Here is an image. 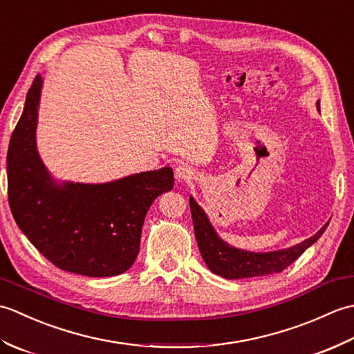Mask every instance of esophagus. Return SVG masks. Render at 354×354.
Listing matches in <instances>:
<instances>
[{
	"label": "esophagus",
	"instance_id": "34e87169",
	"mask_svg": "<svg viewBox=\"0 0 354 354\" xmlns=\"http://www.w3.org/2000/svg\"><path fill=\"white\" fill-rule=\"evenodd\" d=\"M175 176L178 181H190V179L193 178V169L187 164L178 165V167L175 169Z\"/></svg>",
	"mask_w": 354,
	"mask_h": 354
}]
</instances>
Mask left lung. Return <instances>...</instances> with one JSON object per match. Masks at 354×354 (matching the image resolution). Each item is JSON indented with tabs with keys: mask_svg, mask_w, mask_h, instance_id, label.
Returning a JSON list of instances; mask_svg holds the SVG:
<instances>
[{
	"mask_svg": "<svg viewBox=\"0 0 354 354\" xmlns=\"http://www.w3.org/2000/svg\"><path fill=\"white\" fill-rule=\"evenodd\" d=\"M190 209L194 236H196L202 259H204L205 265L212 272L225 278H251L281 272L290 263L295 261L307 248L317 242L328 225L326 223L317 234L306 239L301 243L288 248V250L274 252H248L223 243L217 237L212 225H209L205 213L202 212V208L193 201V198H190Z\"/></svg>",
	"mask_w": 354,
	"mask_h": 354,
	"instance_id": "1",
	"label": "left lung"
}]
</instances>
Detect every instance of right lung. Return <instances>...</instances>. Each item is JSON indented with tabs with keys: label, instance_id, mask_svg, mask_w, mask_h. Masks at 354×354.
<instances>
[{
	"label": "right lung",
	"instance_id": "add662e5",
	"mask_svg": "<svg viewBox=\"0 0 354 354\" xmlns=\"http://www.w3.org/2000/svg\"><path fill=\"white\" fill-rule=\"evenodd\" d=\"M41 84L37 74L7 150L15 222L59 269L86 277L122 274L137 259L150 205L173 187V170L162 167L99 185H55L35 142Z\"/></svg>",
	"mask_w": 354,
	"mask_h": 354
}]
</instances>
